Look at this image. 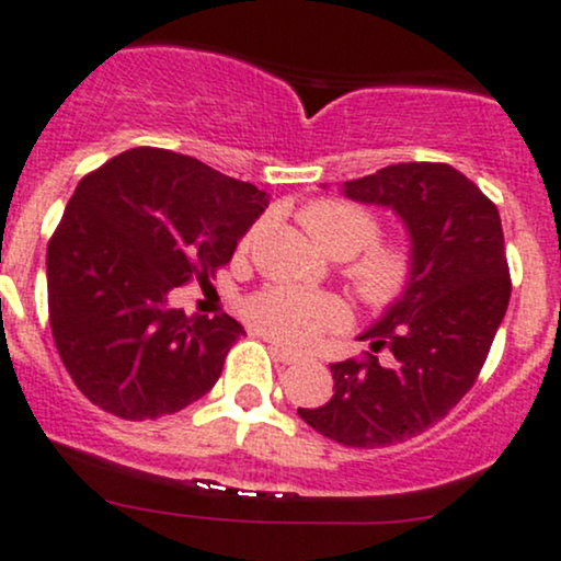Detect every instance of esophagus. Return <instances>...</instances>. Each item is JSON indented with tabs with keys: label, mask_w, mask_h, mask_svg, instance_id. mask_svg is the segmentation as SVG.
<instances>
[{
	"label": "esophagus",
	"mask_w": 561,
	"mask_h": 561,
	"mask_svg": "<svg viewBox=\"0 0 561 561\" xmlns=\"http://www.w3.org/2000/svg\"><path fill=\"white\" fill-rule=\"evenodd\" d=\"M268 351H272V356L276 358V362H282V364L300 362V353L287 351V347H282V345H276V343H268Z\"/></svg>",
	"instance_id": "1"
}]
</instances>
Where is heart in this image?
Listing matches in <instances>:
<instances>
[{"mask_svg":"<svg viewBox=\"0 0 561 561\" xmlns=\"http://www.w3.org/2000/svg\"><path fill=\"white\" fill-rule=\"evenodd\" d=\"M302 229L332 259H345L343 276L366 306H390L409 289L416 274V253L401 237H377L379 216L362 203L327 197L300 210ZM263 224L242 237L240 250L253 248ZM242 313L255 332L285 345H308L321 332L334 330L347 317L334 295L293 285H268L242 302Z\"/></svg>","mask_w":561,"mask_h":561,"instance_id":"b5f03b06","label":"heart"}]
</instances>
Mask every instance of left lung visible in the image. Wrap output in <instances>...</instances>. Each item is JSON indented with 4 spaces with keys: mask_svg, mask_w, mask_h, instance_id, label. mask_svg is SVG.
Segmentation results:
<instances>
[{
    "mask_svg": "<svg viewBox=\"0 0 561 561\" xmlns=\"http://www.w3.org/2000/svg\"><path fill=\"white\" fill-rule=\"evenodd\" d=\"M343 192L403 218L416 274L362 334L371 351L388 346L393 366L374 353L330 364L332 401L298 414L343 446H396L440 422L478 379L512 295L504 229L499 208L448 163H396Z\"/></svg>",
    "mask_w": 561,
    "mask_h": 561,
    "instance_id": "8db88e82",
    "label": "left lung"
}]
</instances>
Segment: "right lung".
Here are the masks:
<instances>
[{"label": "right lung", "mask_w": 561, "mask_h": 561, "mask_svg": "<svg viewBox=\"0 0 561 561\" xmlns=\"http://www.w3.org/2000/svg\"><path fill=\"white\" fill-rule=\"evenodd\" d=\"M266 205L259 186L160 147L81 179L47 248V302L57 353L89 401L141 422L214 388L242 324L186 317L169 295L227 266Z\"/></svg>", "instance_id": "1"}]
</instances>
